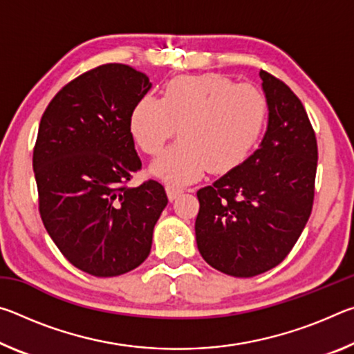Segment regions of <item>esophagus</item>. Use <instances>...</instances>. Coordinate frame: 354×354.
Returning a JSON list of instances; mask_svg holds the SVG:
<instances>
[{"mask_svg": "<svg viewBox=\"0 0 354 354\" xmlns=\"http://www.w3.org/2000/svg\"><path fill=\"white\" fill-rule=\"evenodd\" d=\"M165 190H167V196H169L170 201L176 200L178 196L181 195L183 192H184L181 187H176V185H171V184H167V185H165Z\"/></svg>", "mask_w": 354, "mask_h": 354, "instance_id": "esophagus-1", "label": "esophagus"}]
</instances>
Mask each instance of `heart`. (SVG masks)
Instances as JSON below:
<instances>
[{
    "label": "heart",
    "mask_w": 354,
    "mask_h": 354,
    "mask_svg": "<svg viewBox=\"0 0 354 354\" xmlns=\"http://www.w3.org/2000/svg\"><path fill=\"white\" fill-rule=\"evenodd\" d=\"M270 104L261 88L221 75L178 76L162 98L142 97L133 107L129 129L143 153L158 154L179 128V139L151 165L170 184L198 179L209 167L230 171L257 147L267 128Z\"/></svg>",
    "instance_id": "heart-1"
}]
</instances>
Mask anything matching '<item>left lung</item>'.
Wrapping results in <instances>:
<instances>
[{
    "mask_svg": "<svg viewBox=\"0 0 354 354\" xmlns=\"http://www.w3.org/2000/svg\"><path fill=\"white\" fill-rule=\"evenodd\" d=\"M270 104L266 136L241 165L196 192L198 250L209 266L236 278L270 270L290 253L314 203L317 139L301 101L261 70Z\"/></svg>",
    "mask_w": 354,
    "mask_h": 354,
    "instance_id": "left-lung-1",
    "label": "left lung"
}]
</instances>
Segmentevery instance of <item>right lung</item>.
Masks as SVG:
<instances>
[{"label": "right lung", "mask_w": 354, "mask_h": 354, "mask_svg": "<svg viewBox=\"0 0 354 354\" xmlns=\"http://www.w3.org/2000/svg\"><path fill=\"white\" fill-rule=\"evenodd\" d=\"M149 88L129 65H100L62 87L40 120L32 169L41 221L68 262L93 277L139 267L169 203L153 179L127 185L142 169L131 112Z\"/></svg>", "instance_id": "add662e5"}]
</instances>
